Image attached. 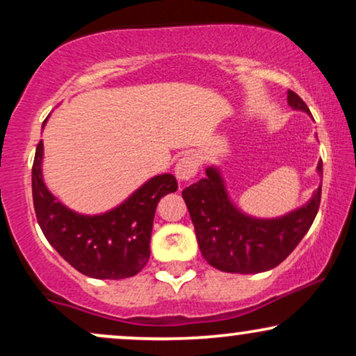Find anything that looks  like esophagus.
<instances>
[{"label":"esophagus","mask_w":356,"mask_h":356,"mask_svg":"<svg viewBox=\"0 0 356 356\" xmlns=\"http://www.w3.org/2000/svg\"><path fill=\"white\" fill-rule=\"evenodd\" d=\"M199 165H201V161H199L197 155H184L182 159H179L177 165H175V175H177L179 181L187 182L197 174Z\"/></svg>","instance_id":"obj_1"}]
</instances>
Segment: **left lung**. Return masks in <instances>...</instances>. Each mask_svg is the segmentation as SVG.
<instances>
[{
	"mask_svg": "<svg viewBox=\"0 0 356 356\" xmlns=\"http://www.w3.org/2000/svg\"><path fill=\"white\" fill-rule=\"evenodd\" d=\"M293 108L309 113L295 92H288ZM323 175V162H318ZM195 238L204 259L219 271L263 273L276 268L293 252L312 227L321 201V186L312 201L277 219H256L232 206L218 169L209 167L206 177L182 191Z\"/></svg>",
	"mask_w": 356,
	"mask_h": 356,
	"instance_id": "8db88e82",
	"label": "left lung"
}]
</instances>
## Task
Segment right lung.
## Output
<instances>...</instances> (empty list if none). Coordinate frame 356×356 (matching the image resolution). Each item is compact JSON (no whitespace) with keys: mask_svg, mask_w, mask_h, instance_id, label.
Listing matches in <instances>:
<instances>
[{"mask_svg":"<svg viewBox=\"0 0 356 356\" xmlns=\"http://www.w3.org/2000/svg\"><path fill=\"white\" fill-rule=\"evenodd\" d=\"M43 142L36 145L31 189L44 238L81 275L97 280L136 276L150 256L155 207L177 191L172 174L155 175L115 209L100 216L76 214L55 199L42 177Z\"/></svg>","mask_w":356,"mask_h":356,"instance_id":"add662e5","label":"right lung"}]
</instances>
